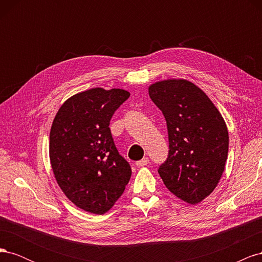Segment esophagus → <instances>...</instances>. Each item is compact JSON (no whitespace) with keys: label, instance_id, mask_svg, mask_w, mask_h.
I'll return each mask as SVG.
<instances>
[{"label":"esophagus","instance_id":"34e87169","mask_svg":"<svg viewBox=\"0 0 262 262\" xmlns=\"http://www.w3.org/2000/svg\"><path fill=\"white\" fill-rule=\"evenodd\" d=\"M148 162H149V160H148L147 157H145V158H143V160L137 162L136 165L138 166V167H143V166H146L148 164Z\"/></svg>","mask_w":262,"mask_h":262}]
</instances>
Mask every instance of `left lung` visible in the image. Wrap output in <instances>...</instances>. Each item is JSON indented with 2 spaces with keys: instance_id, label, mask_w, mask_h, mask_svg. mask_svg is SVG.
<instances>
[{
  "instance_id": "obj_1",
  "label": "left lung",
  "mask_w": 262,
  "mask_h": 262,
  "mask_svg": "<svg viewBox=\"0 0 262 262\" xmlns=\"http://www.w3.org/2000/svg\"><path fill=\"white\" fill-rule=\"evenodd\" d=\"M148 95L167 123L168 157L158 173L180 200L196 204L216 188L225 169L228 131L201 89L182 78L156 82Z\"/></svg>"
}]
</instances>
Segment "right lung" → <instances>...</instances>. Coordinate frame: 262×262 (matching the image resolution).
Returning <instances> with one entry per match:
<instances>
[{"instance_id":"1","label":"right lung","mask_w":262,"mask_h":262,"mask_svg":"<svg viewBox=\"0 0 262 262\" xmlns=\"http://www.w3.org/2000/svg\"><path fill=\"white\" fill-rule=\"evenodd\" d=\"M129 97L128 91L95 87L67 99L53 119L49 156L54 178L68 199L86 212L109 211L130 180V165L109 129Z\"/></svg>"}]
</instances>
